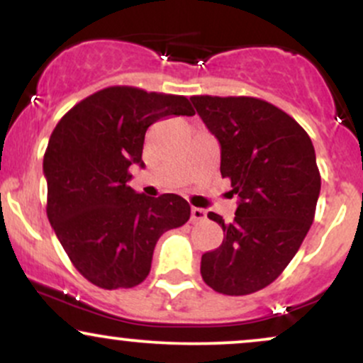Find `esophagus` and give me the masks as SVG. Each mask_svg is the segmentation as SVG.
<instances>
[{"mask_svg":"<svg viewBox=\"0 0 363 363\" xmlns=\"http://www.w3.org/2000/svg\"><path fill=\"white\" fill-rule=\"evenodd\" d=\"M205 218H206V211L203 210V208H196V206L191 208V222L193 223L203 222Z\"/></svg>","mask_w":363,"mask_h":363,"instance_id":"obj_1","label":"esophagus"}]
</instances>
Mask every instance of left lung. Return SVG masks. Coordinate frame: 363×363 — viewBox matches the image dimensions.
Returning <instances> with one entry per match:
<instances>
[{"instance_id":"1","label":"left lung","mask_w":363,"mask_h":363,"mask_svg":"<svg viewBox=\"0 0 363 363\" xmlns=\"http://www.w3.org/2000/svg\"><path fill=\"white\" fill-rule=\"evenodd\" d=\"M191 102L222 150L220 172L239 196L223 242L201 256V277L223 295H249L280 277L314 222L320 174L309 135L256 97L194 95Z\"/></svg>"}]
</instances>
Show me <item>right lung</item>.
Here are the masks:
<instances>
[{
  "label": "right lung",
  "instance_id": "add662e5",
  "mask_svg": "<svg viewBox=\"0 0 363 363\" xmlns=\"http://www.w3.org/2000/svg\"><path fill=\"white\" fill-rule=\"evenodd\" d=\"M182 95L107 86L62 116L44 153L48 218L69 261L94 285L133 289L148 277L157 240L182 227L191 206L128 186L143 167L145 133L158 119L194 116Z\"/></svg>",
  "mask_w": 363,
  "mask_h": 363
}]
</instances>
